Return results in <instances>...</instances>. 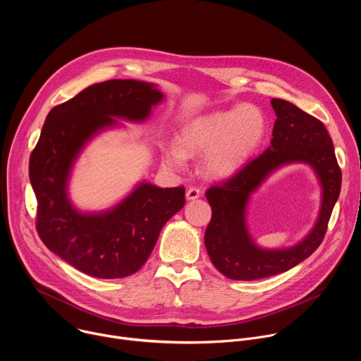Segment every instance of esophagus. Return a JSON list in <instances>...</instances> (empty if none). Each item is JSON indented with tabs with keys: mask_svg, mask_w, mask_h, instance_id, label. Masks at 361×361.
<instances>
[{
	"mask_svg": "<svg viewBox=\"0 0 361 361\" xmlns=\"http://www.w3.org/2000/svg\"><path fill=\"white\" fill-rule=\"evenodd\" d=\"M200 195H201V191H200V188H197V187H191V188H188L187 192H185L187 200H195V198H198Z\"/></svg>",
	"mask_w": 361,
	"mask_h": 361,
	"instance_id": "34e87169",
	"label": "esophagus"
}]
</instances>
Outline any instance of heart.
Here are the masks:
<instances>
[{
  "label": "heart",
  "mask_w": 361,
  "mask_h": 361,
  "mask_svg": "<svg viewBox=\"0 0 361 361\" xmlns=\"http://www.w3.org/2000/svg\"><path fill=\"white\" fill-rule=\"evenodd\" d=\"M267 121L252 104L202 114L188 121L177 137V144L163 147L164 163L181 169L185 157L202 156L201 170L213 178H227L238 173L263 144Z\"/></svg>",
  "instance_id": "b5f03b06"
}]
</instances>
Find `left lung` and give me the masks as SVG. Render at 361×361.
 Instances as JSON below:
<instances>
[{"label": "left lung", "mask_w": 361, "mask_h": 361, "mask_svg": "<svg viewBox=\"0 0 361 361\" xmlns=\"http://www.w3.org/2000/svg\"><path fill=\"white\" fill-rule=\"evenodd\" d=\"M271 106L277 120L270 147L231 178L205 191L213 212L204 234L205 248L214 267L231 280L251 281L276 276L310 257L326 235L341 188V170L324 124L286 99L273 98ZM293 162L310 164L321 180L324 201L318 223L293 247L260 249L245 226L247 198L273 171Z\"/></svg>", "instance_id": "1"}]
</instances>
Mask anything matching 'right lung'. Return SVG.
<instances>
[{
  "instance_id": "1",
  "label": "right lung",
  "mask_w": 361,
  "mask_h": 361,
  "mask_svg": "<svg viewBox=\"0 0 361 361\" xmlns=\"http://www.w3.org/2000/svg\"><path fill=\"white\" fill-rule=\"evenodd\" d=\"M163 99L156 85L110 80L87 87L47 116L30 157V181L37 197L35 228L48 250L77 270L98 279L137 273L164 224L184 207V187L141 183L114 209L80 213L67 195L73 163L82 147L114 118L144 121Z\"/></svg>"
}]
</instances>
